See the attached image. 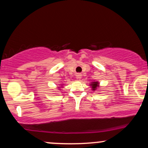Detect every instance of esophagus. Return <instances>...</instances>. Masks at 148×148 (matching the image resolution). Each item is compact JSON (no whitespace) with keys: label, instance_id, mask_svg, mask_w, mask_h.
I'll list each match as a JSON object with an SVG mask.
<instances>
[{"label":"esophagus","instance_id":"esophagus-1","mask_svg":"<svg viewBox=\"0 0 148 148\" xmlns=\"http://www.w3.org/2000/svg\"><path fill=\"white\" fill-rule=\"evenodd\" d=\"M81 74H76V78H77V79H81Z\"/></svg>","mask_w":148,"mask_h":148}]
</instances>
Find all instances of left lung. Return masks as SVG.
<instances>
[{
  "instance_id": "left-lung-1",
  "label": "left lung",
  "mask_w": 148,
  "mask_h": 148,
  "mask_svg": "<svg viewBox=\"0 0 148 148\" xmlns=\"http://www.w3.org/2000/svg\"><path fill=\"white\" fill-rule=\"evenodd\" d=\"M97 82H95V83H92V88H93V90H95V88H97Z\"/></svg>"
}]
</instances>
